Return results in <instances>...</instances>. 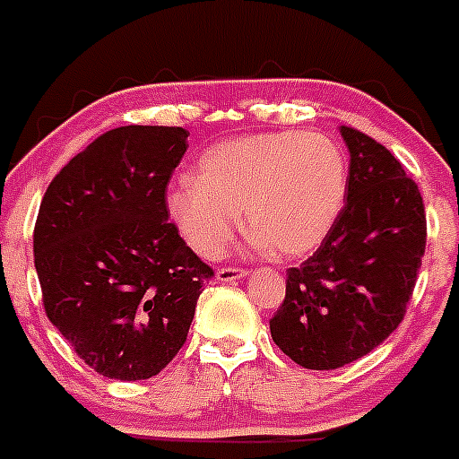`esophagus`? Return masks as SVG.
Here are the masks:
<instances>
[{"label":"esophagus","mask_w":459,"mask_h":459,"mask_svg":"<svg viewBox=\"0 0 459 459\" xmlns=\"http://www.w3.org/2000/svg\"><path fill=\"white\" fill-rule=\"evenodd\" d=\"M243 275H248V271L238 269V266H222V269L216 271V278L221 280V282H237Z\"/></svg>","instance_id":"34e87169"}]
</instances>
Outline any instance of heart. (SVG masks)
Listing matches in <instances>:
<instances>
[{
    "label": "heart",
    "instance_id": "1",
    "mask_svg": "<svg viewBox=\"0 0 459 459\" xmlns=\"http://www.w3.org/2000/svg\"><path fill=\"white\" fill-rule=\"evenodd\" d=\"M347 197V160L331 137L259 133L211 147L195 179L168 190V211L204 257L222 253L241 211L257 246L275 257H306L326 241Z\"/></svg>",
    "mask_w": 459,
    "mask_h": 459
}]
</instances>
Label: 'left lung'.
<instances>
[{"label": "left lung", "instance_id": "obj_1", "mask_svg": "<svg viewBox=\"0 0 459 459\" xmlns=\"http://www.w3.org/2000/svg\"><path fill=\"white\" fill-rule=\"evenodd\" d=\"M350 149L347 202L299 269L271 338L307 370H335L377 350L403 322L425 253V206L416 181L384 144L340 126Z\"/></svg>", "mask_w": 459, "mask_h": 459}]
</instances>
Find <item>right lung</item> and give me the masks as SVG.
I'll return each instance as SVG.
<instances>
[{
  "instance_id": "obj_1",
  "label": "right lung",
  "mask_w": 459,
  "mask_h": 459,
  "mask_svg": "<svg viewBox=\"0 0 459 459\" xmlns=\"http://www.w3.org/2000/svg\"><path fill=\"white\" fill-rule=\"evenodd\" d=\"M188 131L121 126L48 186L34 227L46 315L89 368L149 379L184 347L213 275L169 222L168 181Z\"/></svg>"
}]
</instances>
